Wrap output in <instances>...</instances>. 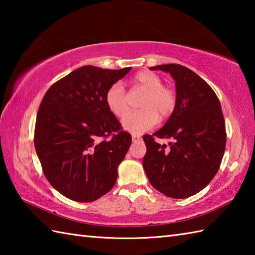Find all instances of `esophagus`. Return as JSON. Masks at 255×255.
Masks as SVG:
<instances>
[{
	"instance_id": "esophagus-1",
	"label": "esophagus",
	"mask_w": 255,
	"mask_h": 255,
	"mask_svg": "<svg viewBox=\"0 0 255 255\" xmlns=\"http://www.w3.org/2000/svg\"><path fill=\"white\" fill-rule=\"evenodd\" d=\"M131 138H132V141H138V140L141 139V137H140L139 134H132Z\"/></svg>"
}]
</instances>
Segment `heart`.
<instances>
[{
    "mask_svg": "<svg viewBox=\"0 0 255 255\" xmlns=\"http://www.w3.org/2000/svg\"><path fill=\"white\" fill-rule=\"evenodd\" d=\"M131 93L142 92L139 103L141 111L126 117L131 111L130 97L121 83H114L105 93V104L114 116L123 119V127L132 133H141L155 126L160 121L169 119L177 105L175 90L163 84L156 73L144 70L131 79Z\"/></svg>",
    "mask_w": 255,
    "mask_h": 255,
    "instance_id": "obj_1",
    "label": "heart"
}]
</instances>
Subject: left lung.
Returning a JSON list of instances; mask_svg holds the SVG:
<instances>
[{
    "label": "left lung",
    "mask_w": 255,
    "mask_h": 255,
    "mask_svg": "<svg viewBox=\"0 0 255 255\" xmlns=\"http://www.w3.org/2000/svg\"><path fill=\"white\" fill-rule=\"evenodd\" d=\"M170 72L175 80L177 105L160 130L142 137L147 147L142 165L156 191L172 198H186L208 185L225 153L227 132L221 105L205 80L181 64L150 68ZM172 140L170 149L155 141Z\"/></svg>",
    "instance_id": "obj_1"
}]
</instances>
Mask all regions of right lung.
I'll return each mask as SVG.
<instances>
[{
	"instance_id": "add662e5",
	"label": "right lung",
	"mask_w": 255,
	"mask_h": 255,
	"mask_svg": "<svg viewBox=\"0 0 255 255\" xmlns=\"http://www.w3.org/2000/svg\"><path fill=\"white\" fill-rule=\"evenodd\" d=\"M130 69L81 67L42 97L35 125L36 153L50 185L69 199L94 202L115 185L131 134L108 111L105 93Z\"/></svg>"
}]
</instances>
